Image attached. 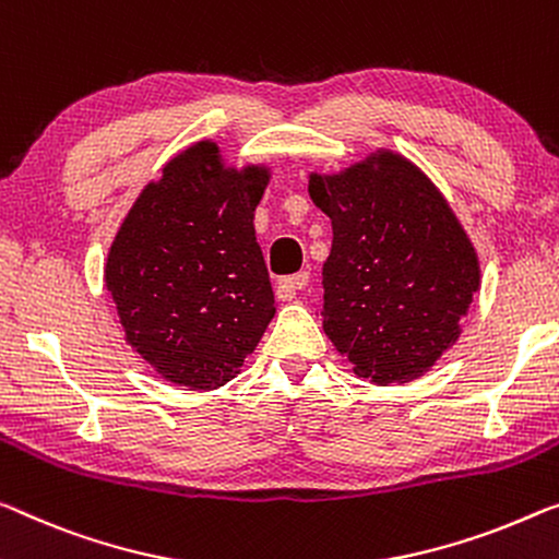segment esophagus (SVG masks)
Instances as JSON below:
<instances>
[{"label":"esophagus","mask_w":559,"mask_h":559,"mask_svg":"<svg viewBox=\"0 0 559 559\" xmlns=\"http://www.w3.org/2000/svg\"><path fill=\"white\" fill-rule=\"evenodd\" d=\"M309 285V274L307 272H297L292 277H285L277 282V295L280 299H295L299 289H305Z\"/></svg>","instance_id":"obj_1"}]
</instances>
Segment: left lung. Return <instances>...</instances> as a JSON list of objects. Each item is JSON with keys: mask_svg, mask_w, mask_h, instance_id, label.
Here are the masks:
<instances>
[{"mask_svg": "<svg viewBox=\"0 0 559 559\" xmlns=\"http://www.w3.org/2000/svg\"><path fill=\"white\" fill-rule=\"evenodd\" d=\"M332 222L322 328L357 377L405 384L460 340L479 289L475 245L423 169L377 150L337 175H309Z\"/></svg>", "mask_w": 559, "mask_h": 559, "instance_id": "1", "label": "left lung"}]
</instances>
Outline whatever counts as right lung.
Here are the masks:
<instances>
[{"label": "right lung", "mask_w": 559, "mask_h": 559, "mask_svg": "<svg viewBox=\"0 0 559 559\" xmlns=\"http://www.w3.org/2000/svg\"><path fill=\"white\" fill-rule=\"evenodd\" d=\"M270 167H227L217 142L171 157L119 225L105 262L127 345L162 380L194 392L239 374L272 322L254 237Z\"/></svg>", "instance_id": "right-lung-1"}]
</instances>
